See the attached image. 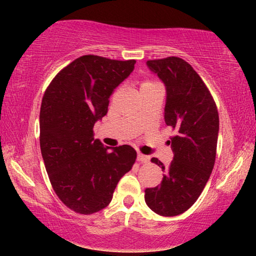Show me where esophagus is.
Returning <instances> with one entry per match:
<instances>
[{"label":"esophagus","instance_id":"esophagus-1","mask_svg":"<svg viewBox=\"0 0 256 256\" xmlns=\"http://www.w3.org/2000/svg\"><path fill=\"white\" fill-rule=\"evenodd\" d=\"M138 160L140 163H146L149 162V157L143 155V154H138Z\"/></svg>","mask_w":256,"mask_h":256}]
</instances>
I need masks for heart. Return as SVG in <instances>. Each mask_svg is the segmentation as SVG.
Segmentation results:
<instances>
[{
	"label": "heart",
	"instance_id": "heart-1",
	"mask_svg": "<svg viewBox=\"0 0 256 256\" xmlns=\"http://www.w3.org/2000/svg\"><path fill=\"white\" fill-rule=\"evenodd\" d=\"M154 84H156V82H142V86H141V87L149 86V85H154Z\"/></svg>",
	"mask_w": 256,
	"mask_h": 256
}]
</instances>
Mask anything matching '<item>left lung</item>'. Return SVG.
<instances>
[{"mask_svg":"<svg viewBox=\"0 0 256 256\" xmlns=\"http://www.w3.org/2000/svg\"><path fill=\"white\" fill-rule=\"evenodd\" d=\"M146 65L166 87L164 121L174 129V160L163 166L158 186L146 188V205L160 216L182 214L194 204L214 166L219 114L212 94L194 68L180 57L152 59Z\"/></svg>","mask_w":256,"mask_h":256,"instance_id":"left-lung-1","label":"left lung"}]
</instances>
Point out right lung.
<instances>
[{
    "label": "right lung",
    "instance_id": "obj_1",
    "mask_svg": "<svg viewBox=\"0 0 256 256\" xmlns=\"http://www.w3.org/2000/svg\"><path fill=\"white\" fill-rule=\"evenodd\" d=\"M135 62L82 56L65 66L44 93L40 143L45 169L58 198L79 214L108 206L118 180L135 163L130 146L110 150L93 138L94 124L107 114L112 93Z\"/></svg>",
    "mask_w": 256,
    "mask_h": 256
}]
</instances>
